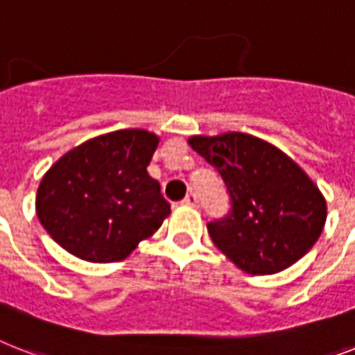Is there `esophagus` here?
Instances as JSON below:
<instances>
[{"label":"esophagus","instance_id":"esophagus-1","mask_svg":"<svg viewBox=\"0 0 355 355\" xmlns=\"http://www.w3.org/2000/svg\"><path fill=\"white\" fill-rule=\"evenodd\" d=\"M184 206H189V207H198V197L195 193H189L186 198L182 200Z\"/></svg>","mask_w":355,"mask_h":355}]
</instances>
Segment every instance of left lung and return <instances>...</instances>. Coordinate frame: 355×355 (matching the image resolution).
I'll use <instances>...</instances> for the list:
<instances>
[{
	"mask_svg": "<svg viewBox=\"0 0 355 355\" xmlns=\"http://www.w3.org/2000/svg\"><path fill=\"white\" fill-rule=\"evenodd\" d=\"M189 146L226 184L230 213L207 223V232L230 261L252 275H270L312 250L327 202L292 158L244 132L191 137Z\"/></svg>",
	"mask_w": 355,
	"mask_h": 355,
	"instance_id": "8db88e82",
	"label": "left lung"
}]
</instances>
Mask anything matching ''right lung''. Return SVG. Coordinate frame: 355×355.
<instances>
[{
  "label": "right lung",
  "instance_id": "1",
  "mask_svg": "<svg viewBox=\"0 0 355 355\" xmlns=\"http://www.w3.org/2000/svg\"><path fill=\"white\" fill-rule=\"evenodd\" d=\"M158 137L144 129L102 135L65 153L37 187L36 213L63 250L89 262H118L169 215L148 166Z\"/></svg>",
  "mask_w": 355,
  "mask_h": 355
}]
</instances>
